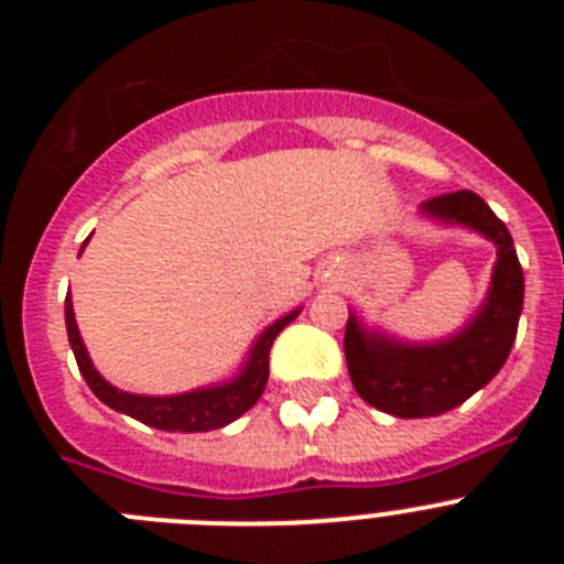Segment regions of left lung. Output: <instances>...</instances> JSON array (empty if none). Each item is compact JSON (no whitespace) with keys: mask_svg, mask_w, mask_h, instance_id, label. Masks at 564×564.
Segmentation results:
<instances>
[{"mask_svg":"<svg viewBox=\"0 0 564 564\" xmlns=\"http://www.w3.org/2000/svg\"><path fill=\"white\" fill-rule=\"evenodd\" d=\"M423 212L446 223H463L497 246V265L486 305L475 322L441 344L390 341L364 333L356 316L347 318L344 356L352 387L364 401L395 417H430L460 406L486 387L506 364L522 313V268L506 223L475 192H452L423 203Z\"/></svg>","mask_w":564,"mask_h":564,"instance_id":"1","label":"left lung"}]
</instances>
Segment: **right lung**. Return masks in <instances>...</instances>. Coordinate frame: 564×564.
Listing matches in <instances>:
<instances>
[{"label": "right lung", "instance_id": "add662e5", "mask_svg": "<svg viewBox=\"0 0 564 564\" xmlns=\"http://www.w3.org/2000/svg\"><path fill=\"white\" fill-rule=\"evenodd\" d=\"M299 316V311L288 313L279 322H273L262 336L253 344L251 356H248L246 367L234 381L220 383V387H212V390H197L186 392V395H169V398H149V395H132V392L115 390L112 383L104 381L98 376V370L89 361L87 350H84V341L78 336L76 316H73V302H64V322H67V336L69 347L76 352L78 370H82L84 381L89 383V390L96 392L107 406L123 412V415L134 417V421L154 426V430L163 432H212L220 430L226 423L237 421L239 415H246L253 403L259 401V395L265 392L268 383V352H271V344L279 333L291 325L293 318Z\"/></svg>", "mask_w": 564, "mask_h": 564}]
</instances>
